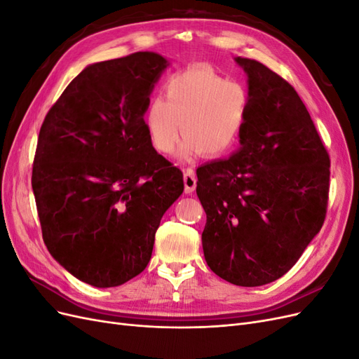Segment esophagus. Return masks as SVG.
<instances>
[{
  "label": "esophagus",
  "instance_id": "obj_1",
  "mask_svg": "<svg viewBox=\"0 0 359 359\" xmlns=\"http://www.w3.org/2000/svg\"><path fill=\"white\" fill-rule=\"evenodd\" d=\"M184 186H186V194H191L194 190H196V175L194 172L187 169L184 172Z\"/></svg>",
  "mask_w": 359,
  "mask_h": 359
}]
</instances>
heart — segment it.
<instances>
[{
	"mask_svg": "<svg viewBox=\"0 0 359 359\" xmlns=\"http://www.w3.org/2000/svg\"><path fill=\"white\" fill-rule=\"evenodd\" d=\"M165 99L154 97L147 106L145 127L154 148L170 154L182 136V157L194 151L202 157L226 154L240 137L250 109L248 91L206 67H190L172 74Z\"/></svg>",
	"mask_w": 359,
	"mask_h": 359,
	"instance_id": "obj_1",
	"label": "heart"
}]
</instances>
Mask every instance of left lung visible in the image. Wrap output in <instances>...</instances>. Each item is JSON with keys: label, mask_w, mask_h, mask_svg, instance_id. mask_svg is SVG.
I'll list each match as a JSON object with an SVG mask.
<instances>
[{"label": "left lung", "mask_w": 359, "mask_h": 359, "mask_svg": "<svg viewBox=\"0 0 359 359\" xmlns=\"http://www.w3.org/2000/svg\"><path fill=\"white\" fill-rule=\"evenodd\" d=\"M250 109L235 153L198 168L206 264L236 286L285 276L320 231L330 157L298 93L262 62L236 57Z\"/></svg>", "instance_id": "left-lung-1"}]
</instances>
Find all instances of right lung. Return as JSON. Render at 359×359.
Here are the masks:
<instances>
[{"label": "right lung", "mask_w": 359, "mask_h": 359, "mask_svg": "<svg viewBox=\"0 0 359 359\" xmlns=\"http://www.w3.org/2000/svg\"><path fill=\"white\" fill-rule=\"evenodd\" d=\"M169 61L156 52L86 66L41 124L32 166L43 241L72 276L124 285L147 268L163 214L184 191L144 115Z\"/></svg>", "instance_id": "1"}]
</instances>
